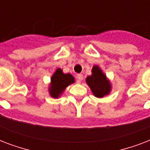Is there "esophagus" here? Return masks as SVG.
Listing matches in <instances>:
<instances>
[{
    "label": "esophagus",
    "instance_id": "esophagus-1",
    "mask_svg": "<svg viewBox=\"0 0 150 150\" xmlns=\"http://www.w3.org/2000/svg\"><path fill=\"white\" fill-rule=\"evenodd\" d=\"M83 75L82 74H78L77 75V79L79 82H81L82 79H83Z\"/></svg>",
    "mask_w": 150,
    "mask_h": 150
}]
</instances>
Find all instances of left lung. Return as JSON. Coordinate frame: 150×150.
Instances as JSON below:
<instances>
[{
  "mask_svg": "<svg viewBox=\"0 0 150 150\" xmlns=\"http://www.w3.org/2000/svg\"><path fill=\"white\" fill-rule=\"evenodd\" d=\"M86 83L95 96L102 98L108 95L111 90L110 82L107 76L97 65H94L92 69V75L86 78Z\"/></svg>",
  "mask_w": 150,
  "mask_h": 150,
  "instance_id": "8db88e82",
  "label": "left lung"
}]
</instances>
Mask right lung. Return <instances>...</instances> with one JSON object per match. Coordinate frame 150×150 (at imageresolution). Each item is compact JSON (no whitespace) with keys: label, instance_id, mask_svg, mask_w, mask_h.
Here are the masks:
<instances>
[{"label":"right lung","instance_id":"1","mask_svg":"<svg viewBox=\"0 0 150 150\" xmlns=\"http://www.w3.org/2000/svg\"><path fill=\"white\" fill-rule=\"evenodd\" d=\"M75 82V78L68 73H63L61 68H57L51 77L49 93L53 98H58L63 93L66 87Z\"/></svg>","mask_w":150,"mask_h":150}]
</instances>
